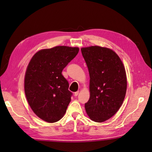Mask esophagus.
I'll use <instances>...</instances> for the list:
<instances>
[{
  "label": "esophagus",
  "instance_id": "obj_1",
  "mask_svg": "<svg viewBox=\"0 0 152 152\" xmlns=\"http://www.w3.org/2000/svg\"><path fill=\"white\" fill-rule=\"evenodd\" d=\"M78 94H79V91H77V92H75L74 95H75V96H77L78 95Z\"/></svg>",
  "mask_w": 152,
  "mask_h": 152
}]
</instances>
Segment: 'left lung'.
Here are the masks:
<instances>
[{
    "label": "left lung",
    "mask_w": 152,
    "mask_h": 152,
    "mask_svg": "<svg viewBox=\"0 0 152 152\" xmlns=\"http://www.w3.org/2000/svg\"><path fill=\"white\" fill-rule=\"evenodd\" d=\"M90 76V97L86 111L92 121L102 122L113 117L126 94L127 77L118 56L109 48L92 46L81 49Z\"/></svg>",
    "instance_id": "8db88e82"
}]
</instances>
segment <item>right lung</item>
<instances>
[{
	"label": "right lung",
	"mask_w": 152,
	"mask_h": 152,
	"mask_svg": "<svg viewBox=\"0 0 152 152\" xmlns=\"http://www.w3.org/2000/svg\"><path fill=\"white\" fill-rule=\"evenodd\" d=\"M79 48L58 46L39 50L32 57L25 75V93L34 113L53 123L64 115L72 94L63 69L78 53Z\"/></svg>",
	"instance_id": "1"
}]
</instances>
